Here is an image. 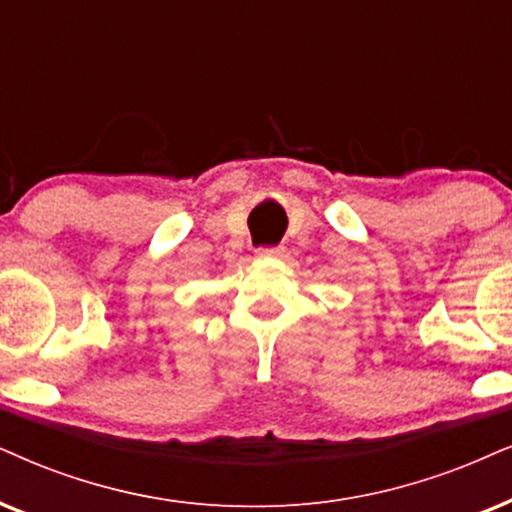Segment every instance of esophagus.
<instances>
[{
	"instance_id": "obj_1",
	"label": "esophagus",
	"mask_w": 512,
	"mask_h": 512,
	"mask_svg": "<svg viewBox=\"0 0 512 512\" xmlns=\"http://www.w3.org/2000/svg\"><path fill=\"white\" fill-rule=\"evenodd\" d=\"M283 255V248L281 245H271V248H257V257H281Z\"/></svg>"
}]
</instances>
